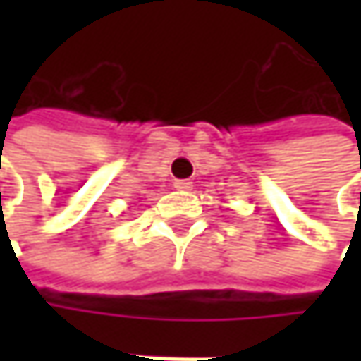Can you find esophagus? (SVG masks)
Here are the masks:
<instances>
[{"mask_svg": "<svg viewBox=\"0 0 361 361\" xmlns=\"http://www.w3.org/2000/svg\"><path fill=\"white\" fill-rule=\"evenodd\" d=\"M173 185H176V190H190V188H192V181H190V180H178L176 183H173Z\"/></svg>", "mask_w": 361, "mask_h": 361, "instance_id": "34e87169", "label": "esophagus"}]
</instances>
